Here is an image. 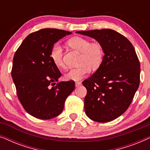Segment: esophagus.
Masks as SVG:
<instances>
[{"label": "esophagus", "instance_id": "34e87169", "mask_svg": "<svg viewBox=\"0 0 150 150\" xmlns=\"http://www.w3.org/2000/svg\"><path fill=\"white\" fill-rule=\"evenodd\" d=\"M81 85V82H75V86L76 87H79Z\"/></svg>", "mask_w": 150, "mask_h": 150}]
</instances>
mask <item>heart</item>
<instances>
[{
  "label": "heart",
  "mask_w": 150,
  "mask_h": 150,
  "mask_svg": "<svg viewBox=\"0 0 150 150\" xmlns=\"http://www.w3.org/2000/svg\"><path fill=\"white\" fill-rule=\"evenodd\" d=\"M67 44L74 50L81 52L78 64L79 65L69 70L65 74L68 81H79L89 72L90 70H96L102 63L104 56V50L102 44L99 42H91L89 39L76 36L67 41ZM50 57L54 65L58 68H64L63 51L59 44H54L51 48Z\"/></svg>",
  "instance_id": "heart-1"
}]
</instances>
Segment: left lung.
Segmentation results:
<instances>
[{
	"instance_id": "8db88e82",
	"label": "left lung",
	"mask_w": 150,
	"mask_h": 150,
	"mask_svg": "<svg viewBox=\"0 0 150 150\" xmlns=\"http://www.w3.org/2000/svg\"><path fill=\"white\" fill-rule=\"evenodd\" d=\"M76 33L94 38L104 47L101 65L83 82L87 91L85 110L95 122H110L128 109L138 89L141 71L138 57L130 41L114 30Z\"/></svg>"
}]
</instances>
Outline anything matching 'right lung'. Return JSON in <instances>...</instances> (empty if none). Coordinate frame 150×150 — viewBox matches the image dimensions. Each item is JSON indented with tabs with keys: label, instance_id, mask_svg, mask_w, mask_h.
Masks as SVG:
<instances>
[{
	"label": "right lung",
	"instance_id": "add662e5",
	"mask_svg": "<svg viewBox=\"0 0 150 150\" xmlns=\"http://www.w3.org/2000/svg\"><path fill=\"white\" fill-rule=\"evenodd\" d=\"M67 30L43 28L28 35L16 50L11 76L24 109L40 120H50L63 111L65 100L75 88L73 81L57 83L61 74L50 52Z\"/></svg>",
	"mask_w": 150,
	"mask_h": 150
}]
</instances>
